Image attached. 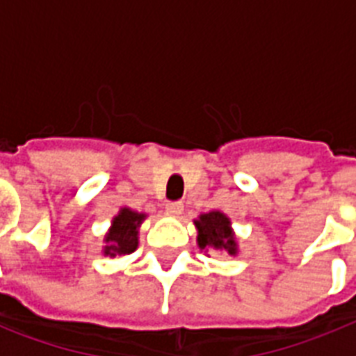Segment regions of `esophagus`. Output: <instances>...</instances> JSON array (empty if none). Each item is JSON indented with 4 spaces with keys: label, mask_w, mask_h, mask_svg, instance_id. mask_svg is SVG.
<instances>
[{
    "label": "esophagus",
    "mask_w": 356,
    "mask_h": 356,
    "mask_svg": "<svg viewBox=\"0 0 356 356\" xmlns=\"http://www.w3.org/2000/svg\"><path fill=\"white\" fill-rule=\"evenodd\" d=\"M184 211L183 203H168L166 205V212L170 216H181Z\"/></svg>",
    "instance_id": "34e87169"
}]
</instances>
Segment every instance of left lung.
<instances>
[{"mask_svg": "<svg viewBox=\"0 0 356 356\" xmlns=\"http://www.w3.org/2000/svg\"><path fill=\"white\" fill-rule=\"evenodd\" d=\"M195 242L200 251L211 257L212 253H227L231 257H238L240 248H238V238L233 229L231 218L222 211L203 212L194 220Z\"/></svg>", "mask_w": 356, "mask_h": 356, "instance_id": "1", "label": "left lung"}]
</instances>
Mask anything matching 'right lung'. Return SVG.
<instances>
[{
    "mask_svg": "<svg viewBox=\"0 0 356 356\" xmlns=\"http://www.w3.org/2000/svg\"><path fill=\"white\" fill-rule=\"evenodd\" d=\"M145 212L133 211L131 207H120L118 214L111 220V227L103 236V257H123L138 248V233L145 222Z\"/></svg>",
    "mask_w": 356,
    "mask_h": 356,
    "instance_id": "obj_1",
    "label": "right lung"
}]
</instances>
